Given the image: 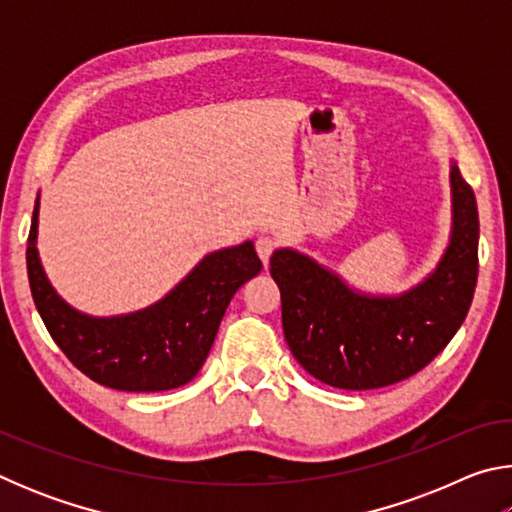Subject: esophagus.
Segmentation results:
<instances>
[{
  "label": "esophagus",
  "instance_id": "esophagus-1",
  "mask_svg": "<svg viewBox=\"0 0 512 512\" xmlns=\"http://www.w3.org/2000/svg\"><path fill=\"white\" fill-rule=\"evenodd\" d=\"M255 248H257V255L262 257V262H264V264H268V259H271L273 250H275V239H273V237H268V235L257 237V241H255Z\"/></svg>",
  "mask_w": 512,
  "mask_h": 512
}]
</instances>
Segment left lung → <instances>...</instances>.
I'll return each mask as SVG.
<instances>
[{
  "label": "left lung",
  "instance_id": "left-lung-1",
  "mask_svg": "<svg viewBox=\"0 0 512 512\" xmlns=\"http://www.w3.org/2000/svg\"><path fill=\"white\" fill-rule=\"evenodd\" d=\"M449 185V246L436 271L400 296L354 291L298 250H275L271 275L282 296L284 339L311 377L343 391L391 386L422 370L452 341L479 275V212L456 164Z\"/></svg>",
  "mask_w": 512,
  "mask_h": 512
}]
</instances>
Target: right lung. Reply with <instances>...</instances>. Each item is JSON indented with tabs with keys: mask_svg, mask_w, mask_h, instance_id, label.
I'll return each mask as SVG.
<instances>
[{
	"mask_svg": "<svg viewBox=\"0 0 512 512\" xmlns=\"http://www.w3.org/2000/svg\"><path fill=\"white\" fill-rule=\"evenodd\" d=\"M36 198L27 271L42 323L65 357L101 386L128 393L171 391L192 381L212 350L221 318L241 284L262 271L253 241L205 255L155 305L124 316L76 311L51 287L38 257Z\"/></svg>",
	"mask_w": 512,
	"mask_h": 512,
	"instance_id": "add662e5",
	"label": "right lung"
}]
</instances>
